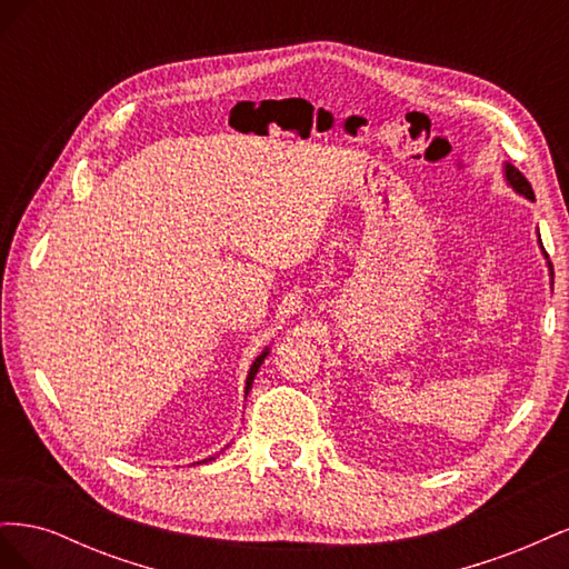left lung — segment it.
<instances>
[{"instance_id": "left-lung-1", "label": "left lung", "mask_w": 569, "mask_h": 569, "mask_svg": "<svg viewBox=\"0 0 569 569\" xmlns=\"http://www.w3.org/2000/svg\"><path fill=\"white\" fill-rule=\"evenodd\" d=\"M506 178H508V182H510V187L515 189V192H520V194H525L527 199H533V189H531V184H529V180L520 173L518 168L515 166H510V163H506ZM543 249V247H541ZM550 270H553V266H548ZM553 274V272H550Z\"/></svg>"}]
</instances>
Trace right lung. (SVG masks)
<instances>
[{"mask_svg": "<svg viewBox=\"0 0 569 569\" xmlns=\"http://www.w3.org/2000/svg\"><path fill=\"white\" fill-rule=\"evenodd\" d=\"M268 356V349L258 356L256 360H253V366H251V370H249V377H247V393H249V389H251V385H253V377H256V372H258V368H261V363H263V358ZM209 460H213V458H206V460H199V462H209Z\"/></svg>", "mask_w": 569, "mask_h": 569, "instance_id": "obj_1", "label": "right lung"}]
</instances>
